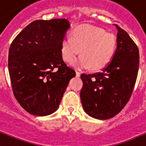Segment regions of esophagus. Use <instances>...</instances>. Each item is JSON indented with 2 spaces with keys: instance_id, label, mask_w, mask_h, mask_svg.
<instances>
[{
  "instance_id": "34e87169",
  "label": "esophagus",
  "mask_w": 146,
  "mask_h": 146,
  "mask_svg": "<svg viewBox=\"0 0 146 146\" xmlns=\"http://www.w3.org/2000/svg\"><path fill=\"white\" fill-rule=\"evenodd\" d=\"M80 75H81V73H80V72H78V71H76V76L77 77H80Z\"/></svg>"
}]
</instances>
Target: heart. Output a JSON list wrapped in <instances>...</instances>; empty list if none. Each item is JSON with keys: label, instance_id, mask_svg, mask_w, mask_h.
Wrapping results in <instances>:
<instances>
[{"label": "heart", "instance_id": "heart-1", "mask_svg": "<svg viewBox=\"0 0 146 146\" xmlns=\"http://www.w3.org/2000/svg\"><path fill=\"white\" fill-rule=\"evenodd\" d=\"M60 43L63 60L71 63L80 50L81 56L73 63L77 69L100 70L110 63L115 53L116 40L112 33L97 27L83 24L76 27Z\"/></svg>", "mask_w": 146, "mask_h": 146}]
</instances>
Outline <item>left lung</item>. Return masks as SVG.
<instances>
[{
  "instance_id": "left-lung-1",
  "label": "left lung",
  "mask_w": 146,
  "mask_h": 146,
  "mask_svg": "<svg viewBox=\"0 0 146 146\" xmlns=\"http://www.w3.org/2000/svg\"><path fill=\"white\" fill-rule=\"evenodd\" d=\"M116 50L102 72L81 74V103L85 113L97 119L115 116L132 95L138 75L139 53L129 35L117 24Z\"/></svg>"
}]
</instances>
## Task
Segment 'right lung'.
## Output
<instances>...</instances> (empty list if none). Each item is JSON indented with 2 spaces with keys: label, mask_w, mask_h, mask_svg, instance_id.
<instances>
[{
  "label": "right lung",
  "mask_w": 146,
  "mask_h": 146,
  "mask_svg": "<svg viewBox=\"0 0 146 146\" xmlns=\"http://www.w3.org/2000/svg\"><path fill=\"white\" fill-rule=\"evenodd\" d=\"M70 26L65 18L36 20L11 44L8 70L14 95L32 115L45 116L56 112L69 82L76 76L63 62L60 51Z\"/></svg>",
  "instance_id": "1"
}]
</instances>
